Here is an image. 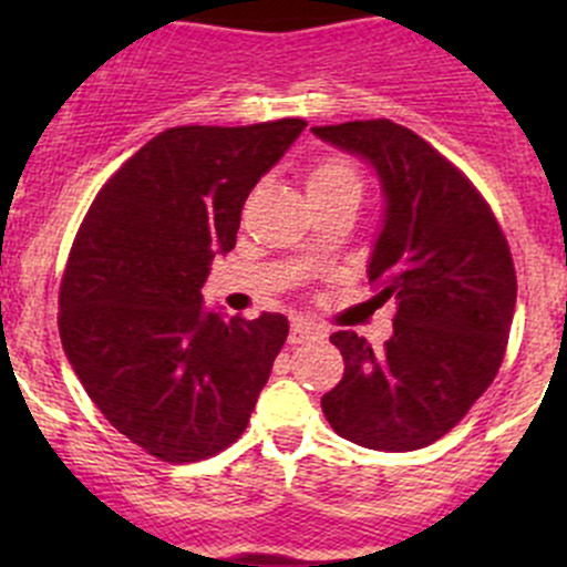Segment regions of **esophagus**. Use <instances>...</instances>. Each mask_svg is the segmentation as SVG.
<instances>
[{
    "instance_id": "esophagus-1",
    "label": "esophagus",
    "mask_w": 567,
    "mask_h": 567,
    "mask_svg": "<svg viewBox=\"0 0 567 567\" xmlns=\"http://www.w3.org/2000/svg\"><path fill=\"white\" fill-rule=\"evenodd\" d=\"M318 334L320 331L316 326L305 323V320H293V323H290V342H293V346H299V342H307V340H316Z\"/></svg>"
}]
</instances>
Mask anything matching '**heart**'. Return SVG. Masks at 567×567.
Here are the masks:
<instances>
[{
  "mask_svg": "<svg viewBox=\"0 0 567 567\" xmlns=\"http://www.w3.org/2000/svg\"><path fill=\"white\" fill-rule=\"evenodd\" d=\"M362 188L359 169L346 158H323L310 169L307 192H357Z\"/></svg>",
  "mask_w": 567,
  "mask_h": 567,
  "instance_id": "1",
  "label": "heart"
}]
</instances>
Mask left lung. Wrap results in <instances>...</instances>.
<instances>
[{
  "mask_svg": "<svg viewBox=\"0 0 567 567\" xmlns=\"http://www.w3.org/2000/svg\"><path fill=\"white\" fill-rule=\"evenodd\" d=\"M312 134L362 156L384 192V225L370 255L375 299L394 301V331L373 351L334 331L346 359L320 398L342 439L409 453L442 439L499 373L516 312V268L488 203L458 167L392 120L316 125Z\"/></svg>",
  "mask_w": 567,
  "mask_h": 567,
  "instance_id": "8db88e82",
  "label": "left lung"
}]
</instances>
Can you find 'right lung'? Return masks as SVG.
<instances>
[{
	"label": "right lung",
	"mask_w": 567,
	"mask_h": 567,
	"mask_svg": "<svg viewBox=\"0 0 567 567\" xmlns=\"http://www.w3.org/2000/svg\"><path fill=\"white\" fill-rule=\"evenodd\" d=\"M305 120L177 125L101 188L60 285V337L90 400L167 463L210 458L244 431L288 318L205 310L210 260L236 247L249 192Z\"/></svg>",
	"instance_id": "add662e5"
}]
</instances>
